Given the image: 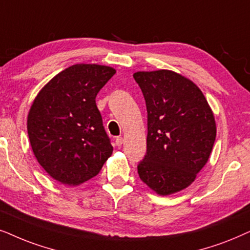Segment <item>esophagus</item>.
Wrapping results in <instances>:
<instances>
[{
    "mask_svg": "<svg viewBox=\"0 0 250 250\" xmlns=\"http://www.w3.org/2000/svg\"><path fill=\"white\" fill-rule=\"evenodd\" d=\"M123 141H125V139H123L122 137H116V138H115V144H116V146H121V145L123 144Z\"/></svg>",
    "mask_w": 250,
    "mask_h": 250,
    "instance_id": "esophagus-1",
    "label": "esophagus"
}]
</instances>
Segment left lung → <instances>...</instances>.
Listing matches in <instances>:
<instances>
[{
	"label": "left lung",
	"instance_id": "obj_1",
	"mask_svg": "<svg viewBox=\"0 0 250 250\" xmlns=\"http://www.w3.org/2000/svg\"><path fill=\"white\" fill-rule=\"evenodd\" d=\"M135 81L147 109V149L138 175L160 195L192 184L207 164L216 138V123L197 85L177 73L137 72Z\"/></svg>",
	"mask_w": 250,
	"mask_h": 250
}]
</instances>
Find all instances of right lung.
I'll return each mask as SVG.
<instances>
[{"mask_svg":"<svg viewBox=\"0 0 250 250\" xmlns=\"http://www.w3.org/2000/svg\"><path fill=\"white\" fill-rule=\"evenodd\" d=\"M115 69L76 64L39 92L28 113L27 131L39 164L53 179L79 185L95 177L111 156L96 96Z\"/></svg>","mask_w":250,"mask_h":250,"instance_id":"add662e5","label":"right lung"}]
</instances>
